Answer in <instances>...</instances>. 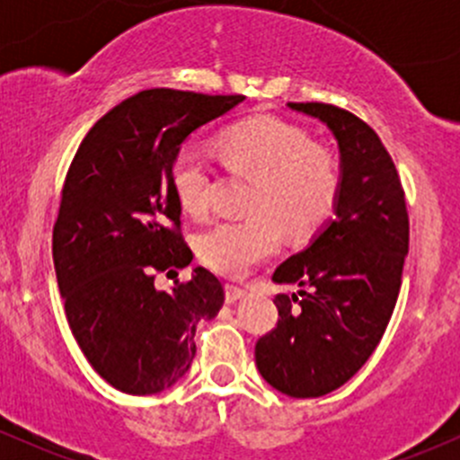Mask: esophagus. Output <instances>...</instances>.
<instances>
[{"label":"esophagus","mask_w":460,"mask_h":460,"mask_svg":"<svg viewBox=\"0 0 460 460\" xmlns=\"http://www.w3.org/2000/svg\"><path fill=\"white\" fill-rule=\"evenodd\" d=\"M244 296H247V291H244L243 287H235V285H226L225 287V298H226V303H229V305L238 303V300H243Z\"/></svg>","instance_id":"obj_1"}]
</instances>
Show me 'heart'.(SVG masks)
<instances>
[{
    "mask_svg": "<svg viewBox=\"0 0 460 460\" xmlns=\"http://www.w3.org/2000/svg\"><path fill=\"white\" fill-rule=\"evenodd\" d=\"M217 151L231 171L253 175L243 220H222L200 235L204 262L240 278L282 243V226L296 235L314 231L332 216L341 196V157L307 131L276 118H252L226 128ZM211 171L198 142L184 144L173 160L171 187L180 207L204 216L211 204Z\"/></svg>",
    "mask_w": 460,
    "mask_h": 460,
    "instance_id": "b5f03b06",
    "label": "heart"
}]
</instances>
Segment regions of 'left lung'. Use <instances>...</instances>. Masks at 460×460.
Here are the masks:
<instances>
[{
    "instance_id": "left-lung-1",
    "label": "left lung",
    "mask_w": 460,
    "mask_h": 460,
    "mask_svg": "<svg viewBox=\"0 0 460 460\" xmlns=\"http://www.w3.org/2000/svg\"><path fill=\"white\" fill-rule=\"evenodd\" d=\"M316 118L341 153V196L303 252L273 271L278 324L256 345L258 372L291 398H318L345 385L378 347L401 291L410 217L398 171L374 128L345 109L289 102Z\"/></svg>"
}]
</instances>
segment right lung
<instances>
[{"label": "right lung", "instance_id": "obj_1", "mask_svg": "<svg viewBox=\"0 0 460 460\" xmlns=\"http://www.w3.org/2000/svg\"><path fill=\"white\" fill-rule=\"evenodd\" d=\"M244 95L148 88L111 109L71 162L53 229L66 320L86 360L115 389L164 392L189 372L196 327L217 316L222 282L196 267L171 291L155 273L189 267L171 169L182 142Z\"/></svg>", "mask_w": 460, "mask_h": 460}]
</instances>
